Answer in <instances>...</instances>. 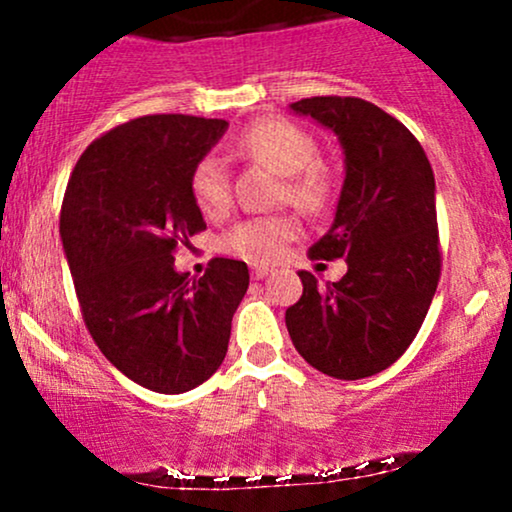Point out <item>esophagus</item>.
Returning <instances> with one entry per match:
<instances>
[{
	"label": "esophagus",
	"mask_w": 512,
	"mask_h": 512,
	"mask_svg": "<svg viewBox=\"0 0 512 512\" xmlns=\"http://www.w3.org/2000/svg\"><path fill=\"white\" fill-rule=\"evenodd\" d=\"M269 272H272V269L264 267V264H255V267H252V279H264V276H269Z\"/></svg>",
	"instance_id": "34e87169"
}]
</instances>
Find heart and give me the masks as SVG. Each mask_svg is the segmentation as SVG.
I'll list each match as a JSON object with an SVG mask.
<instances>
[{"mask_svg":"<svg viewBox=\"0 0 512 512\" xmlns=\"http://www.w3.org/2000/svg\"><path fill=\"white\" fill-rule=\"evenodd\" d=\"M245 154L286 175L284 190L298 207L317 211L330 199V178L317 166V142L296 122L267 117L255 122L238 137ZM190 192L197 209L209 219H219L231 209V180L219 154L199 158L190 175ZM298 233V223L289 214L252 216L238 221L223 236V250L250 262H272L284 245Z\"/></svg>","mask_w":512,"mask_h":512,"instance_id":"obj_1","label":"heart"}]
</instances>
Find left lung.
<instances>
[{"mask_svg":"<svg viewBox=\"0 0 512 512\" xmlns=\"http://www.w3.org/2000/svg\"><path fill=\"white\" fill-rule=\"evenodd\" d=\"M289 108L337 134L342 146L337 211L310 257H344L346 274L320 286L298 272L303 296L286 310V327L310 366L361 380L407 351L436 293V178L414 134L378 105L315 96Z\"/></svg>","mask_w":512,"mask_h":512,"instance_id":"left-lung-1","label":"left lung"}]
</instances>
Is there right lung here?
Here are the masks:
<instances>
[{
	"label": "right lung",
	"instance_id": "add662e5",
	"mask_svg": "<svg viewBox=\"0 0 512 512\" xmlns=\"http://www.w3.org/2000/svg\"><path fill=\"white\" fill-rule=\"evenodd\" d=\"M226 129L192 115L129 120L88 146L64 192L62 245L88 332L120 373L161 395L219 370L250 284L245 262L216 257L190 279L173 257L207 228L190 175Z\"/></svg>",
	"mask_w": 512,
	"mask_h": 512
}]
</instances>
